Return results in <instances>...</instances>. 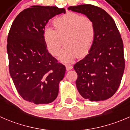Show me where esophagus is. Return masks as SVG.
<instances>
[{
  "label": "esophagus",
  "instance_id": "34e87169",
  "mask_svg": "<svg viewBox=\"0 0 130 130\" xmlns=\"http://www.w3.org/2000/svg\"><path fill=\"white\" fill-rule=\"evenodd\" d=\"M65 67H66V69H67V71L72 70V69H73V67L72 66V65H65Z\"/></svg>",
  "mask_w": 130,
  "mask_h": 130
}]
</instances>
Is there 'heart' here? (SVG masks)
<instances>
[{"instance_id":"heart-1","label":"heart","mask_w":130,"mask_h":130,"mask_svg":"<svg viewBox=\"0 0 130 130\" xmlns=\"http://www.w3.org/2000/svg\"><path fill=\"white\" fill-rule=\"evenodd\" d=\"M56 29L46 26L43 38L48 52L57 55L61 46V38L66 35L65 47L58 59L63 62H72L79 57L83 58L91 50L95 39V28L89 18L73 12H69L54 21Z\"/></svg>"}]
</instances>
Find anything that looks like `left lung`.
Here are the masks:
<instances>
[{"mask_svg": "<svg viewBox=\"0 0 130 130\" xmlns=\"http://www.w3.org/2000/svg\"><path fill=\"white\" fill-rule=\"evenodd\" d=\"M73 12L86 15L94 23L95 39L90 52L73 66L76 86L84 98L104 101L120 87L125 61L123 43L115 21L104 10L90 4L70 6Z\"/></svg>", "mask_w": 130, "mask_h": 130, "instance_id": "8db88e82", "label": "left lung"}]
</instances>
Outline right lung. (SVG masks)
Wrapping results in <instances>:
<instances>
[{
  "label": "right lung",
  "mask_w": 130,
  "mask_h": 130,
  "mask_svg": "<svg viewBox=\"0 0 130 130\" xmlns=\"http://www.w3.org/2000/svg\"><path fill=\"white\" fill-rule=\"evenodd\" d=\"M64 8L33 6L21 12L12 24L7 51L10 75L19 95L35 104L51 103L58 94L65 65L48 52L43 31Z\"/></svg>",
  "instance_id": "right-lung-1"
}]
</instances>
